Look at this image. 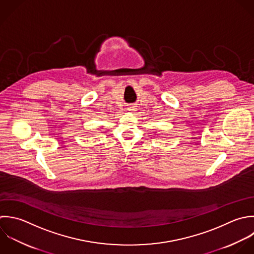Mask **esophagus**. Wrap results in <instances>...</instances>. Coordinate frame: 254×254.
Masks as SVG:
<instances>
[{"mask_svg":"<svg viewBox=\"0 0 254 254\" xmlns=\"http://www.w3.org/2000/svg\"><path fill=\"white\" fill-rule=\"evenodd\" d=\"M127 110H128V111H134V110H135V106H134V105H129V106L127 107Z\"/></svg>","mask_w":254,"mask_h":254,"instance_id":"esophagus-1","label":"esophagus"}]
</instances>
